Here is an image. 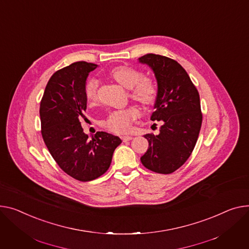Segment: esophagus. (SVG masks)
Listing matches in <instances>:
<instances>
[{
    "label": "esophagus",
    "instance_id": "1",
    "mask_svg": "<svg viewBox=\"0 0 249 249\" xmlns=\"http://www.w3.org/2000/svg\"><path fill=\"white\" fill-rule=\"evenodd\" d=\"M121 138H122V140H123L124 142H127V141H130V140H132V138H133V137H132V136H129V135H127V136H122Z\"/></svg>",
    "mask_w": 249,
    "mask_h": 249
}]
</instances>
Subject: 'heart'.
<instances>
[{
    "mask_svg": "<svg viewBox=\"0 0 249 249\" xmlns=\"http://www.w3.org/2000/svg\"><path fill=\"white\" fill-rule=\"evenodd\" d=\"M110 76L124 88L130 89L131 97L135 100L145 105H150L155 101L157 90L154 83L150 79L143 78L141 72L127 66H119L110 71ZM97 89L98 80L95 78L90 79L85 89L88 101L96 100ZM139 115V110L134 106L122 110H115L107 116L105 126L114 133H124L129 130L131 122Z\"/></svg>",
    "mask_w": 249,
    "mask_h": 249,
    "instance_id": "1",
    "label": "heart"
}]
</instances>
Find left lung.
Wrapping results in <instances>:
<instances>
[{"label": "left lung", "mask_w": 249, "mask_h": 249, "mask_svg": "<svg viewBox=\"0 0 249 249\" xmlns=\"http://www.w3.org/2000/svg\"><path fill=\"white\" fill-rule=\"evenodd\" d=\"M147 65L157 82L152 121H163L159 134H145L149 147L140 158L154 172L170 174L191 155L199 135L202 114L197 89L187 72L176 61L161 55L147 54L138 59Z\"/></svg>", "instance_id": "1"}]
</instances>
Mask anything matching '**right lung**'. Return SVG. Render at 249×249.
Masks as SVG:
<instances>
[{"label": "right lung", "mask_w": 249, "mask_h": 249, "mask_svg": "<svg viewBox=\"0 0 249 249\" xmlns=\"http://www.w3.org/2000/svg\"><path fill=\"white\" fill-rule=\"evenodd\" d=\"M97 67L81 61L57 71L40 104L42 136L49 152L64 172L83 182L103 175L122 143L118 136L103 131L89 140L81 126L87 109L86 81Z\"/></svg>", "instance_id": "obj_1"}]
</instances>
